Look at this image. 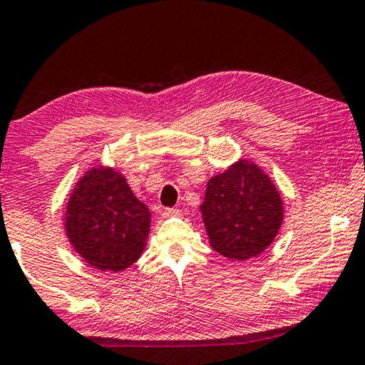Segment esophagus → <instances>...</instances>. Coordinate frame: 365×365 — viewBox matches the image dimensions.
I'll return each instance as SVG.
<instances>
[{"label":"esophagus","instance_id":"esophagus-1","mask_svg":"<svg viewBox=\"0 0 365 365\" xmlns=\"http://www.w3.org/2000/svg\"><path fill=\"white\" fill-rule=\"evenodd\" d=\"M182 211L177 210V207H165L164 211H162V216L164 217H172V216H180Z\"/></svg>","mask_w":365,"mask_h":365}]
</instances>
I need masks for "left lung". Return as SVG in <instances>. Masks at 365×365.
<instances>
[{
    "label": "left lung",
    "mask_w": 365,
    "mask_h": 365,
    "mask_svg": "<svg viewBox=\"0 0 365 365\" xmlns=\"http://www.w3.org/2000/svg\"><path fill=\"white\" fill-rule=\"evenodd\" d=\"M201 214L214 250L247 259L274 240L282 222V201L269 177L242 159L207 182Z\"/></svg>",
    "instance_id": "8db88e82"
}]
</instances>
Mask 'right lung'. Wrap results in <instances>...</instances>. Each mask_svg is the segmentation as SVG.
Returning <instances> with one entry per match:
<instances>
[{
    "mask_svg": "<svg viewBox=\"0 0 365 365\" xmlns=\"http://www.w3.org/2000/svg\"><path fill=\"white\" fill-rule=\"evenodd\" d=\"M65 221L69 242L86 262L121 271L143 253L151 212L118 172L97 167L78 182Z\"/></svg>",
    "mask_w": 365,
    "mask_h": 365,
    "instance_id": "1",
    "label": "right lung"
}]
</instances>
